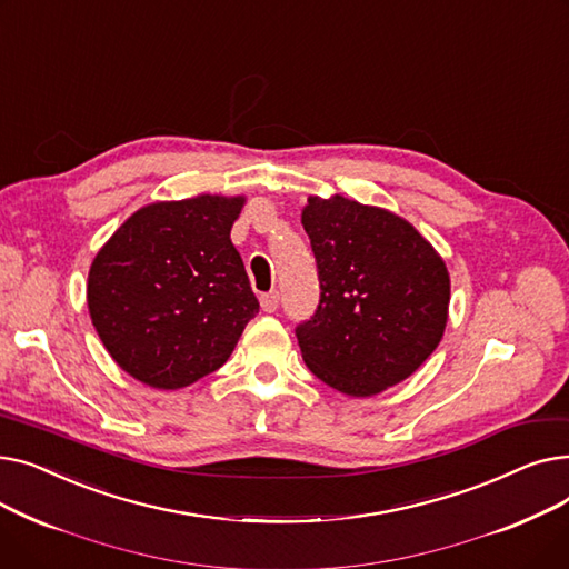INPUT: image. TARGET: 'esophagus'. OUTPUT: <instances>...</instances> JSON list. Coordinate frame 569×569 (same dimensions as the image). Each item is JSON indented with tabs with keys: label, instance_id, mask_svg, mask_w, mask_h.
Wrapping results in <instances>:
<instances>
[{
	"label": "esophagus",
	"instance_id": "1",
	"mask_svg": "<svg viewBox=\"0 0 569 569\" xmlns=\"http://www.w3.org/2000/svg\"><path fill=\"white\" fill-rule=\"evenodd\" d=\"M279 302H281V297H279L277 290L260 295V307H262V311H267V313H274V311L279 309Z\"/></svg>",
	"mask_w": 569,
	"mask_h": 569
}]
</instances>
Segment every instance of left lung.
<instances>
[{"mask_svg":"<svg viewBox=\"0 0 569 569\" xmlns=\"http://www.w3.org/2000/svg\"><path fill=\"white\" fill-rule=\"evenodd\" d=\"M320 302L297 325L307 367L348 397H373L425 365L442 339L450 274L406 219L335 196L302 212Z\"/></svg>","mask_w":569,"mask_h":569,"instance_id":"obj_1","label":"left lung"}]
</instances>
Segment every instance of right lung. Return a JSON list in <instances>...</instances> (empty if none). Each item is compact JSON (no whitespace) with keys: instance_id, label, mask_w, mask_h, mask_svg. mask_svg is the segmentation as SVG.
<instances>
[{"instance_id":"add662e5","label":"right lung","mask_w":569,"mask_h":569,"mask_svg":"<svg viewBox=\"0 0 569 569\" xmlns=\"http://www.w3.org/2000/svg\"><path fill=\"white\" fill-rule=\"evenodd\" d=\"M244 196L140 207L97 253L87 307L112 360L157 390L228 362L260 305L230 228Z\"/></svg>"}]
</instances>
